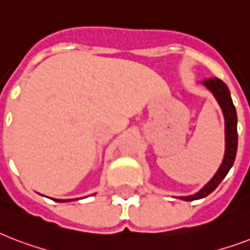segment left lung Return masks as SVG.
I'll list each match as a JSON object with an SVG mask.
<instances>
[{
	"instance_id": "8db88e82",
	"label": "left lung",
	"mask_w": 250,
	"mask_h": 250,
	"mask_svg": "<svg viewBox=\"0 0 250 250\" xmlns=\"http://www.w3.org/2000/svg\"><path fill=\"white\" fill-rule=\"evenodd\" d=\"M201 84L208 88L213 93L217 102L219 104L225 117V139H226V149L225 157L222 161L221 166L218 171L214 174V176L202 187L201 189L190 196H180V200L183 201H193V200H200L206 196H209L213 192L219 183L226 178V175L229 174V168L232 167L235 162L237 150V115L236 109L233 106L232 98L229 94V90L223 82L218 78H210V79L202 80Z\"/></svg>"
}]
</instances>
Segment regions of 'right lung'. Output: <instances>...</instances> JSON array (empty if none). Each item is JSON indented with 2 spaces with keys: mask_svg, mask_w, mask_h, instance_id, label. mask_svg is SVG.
Masks as SVG:
<instances>
[{
  "mask_svg": "<svg viewBox=\"0 0 250 250\" xmlns=\"http://www.w3.org/2000/svg\"><path fill=\"white\" fill-rule=\"evenodd\" d=\"M52 200H54V201H57V202H68V201H74V200H57V198H52ZM75 200H78V198H75Z\"/></svg>",
  "mask_w": 250,
  "mask_h": 250,
  "instance_id": "add662e5",
  "label": "right lung"
}]
</instances>
